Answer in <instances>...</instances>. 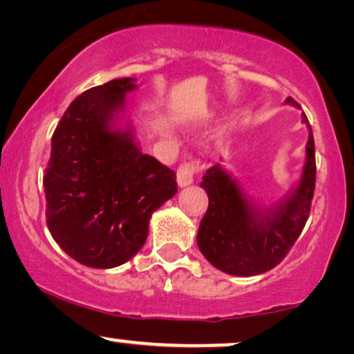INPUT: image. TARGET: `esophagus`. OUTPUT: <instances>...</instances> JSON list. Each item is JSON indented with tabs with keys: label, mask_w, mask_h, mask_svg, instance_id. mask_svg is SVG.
Masks as SVG:
<instances>
[{
	"label": "esophagus",
	"mask_w": 354,
	"mask_h": 354,
	"mask_svg": "<svg viewBox=\"0 0 354 354\" xmlns=\"http://www.w3.org/2000/svg\"><path fill=\"white\" fill-rule=\"evenodd\" d=\"M196 172H198L196 164H193V162L182 164V166L178 167V171H177V183H178V187L183 188V187L192 185L193 180H195V174Z\"/></svg>",
	"instance_id": "esophagus-1"
}]
</instances>
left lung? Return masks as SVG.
<instances>
[{
  "instance_id": "obj_1",
  "label": "left lung",
  "mask_w": 354,
  "mask_h": 354,
  "mask_svg": "<svg viewBox=\"0 0 354 354\" xmlns=\"http://www.w3.org/2000/svg\"><path fill=\"white\" fill-rule=\"evenodd\" d=\"M285 103L299 108L290 96ZM301 118L309 130L306 161L298 185L283 200L270 207L256 206L219 162L203 176L200 185L209 206L200 222L196 243L222 272L240 277L268 272L287 256L303 232L316 185V154L311 125L306 114Z\"/></svg>"
}]
</instances>
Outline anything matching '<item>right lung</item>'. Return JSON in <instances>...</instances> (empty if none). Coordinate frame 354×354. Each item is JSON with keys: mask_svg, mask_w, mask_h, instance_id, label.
<instances>
[{"mask_svg": "<svg viewBox=\"0 0 354 354\" xmlns=\"http://www.w3.org/2000/svg\"><path fill=\"white\" fill-rule=\"evenodd\" d=\"M124 77L72 101L51 138L43 177L46 224L77 263L111 269L142 250L153 212L177 193L176 172L143 154L125 115Z\"/></svg>", "mask_w": 354, "mask_h": 354, "instance_id": "obj_1", "label": "right lung"}]
</instances>
